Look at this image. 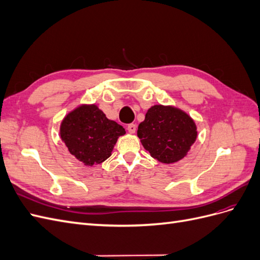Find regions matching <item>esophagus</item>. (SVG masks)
<instances>
[{
    "instance_id": "1",
    "label": "esophagus",
    "mask_w": 260,
    "mask_h": 260,
    "mask_svg": "<svg viewBox=\"0 0 260 260\" xmlns=\"http://www.w3.org/2000/svg\"><path fill=\"white\" fill-rule=\"evenodd\" d=\"M136 130H137V125H136L135 123H130V124H128V131H129L130 133H135V132H136Z\"/></svg>"
}]
</instances>
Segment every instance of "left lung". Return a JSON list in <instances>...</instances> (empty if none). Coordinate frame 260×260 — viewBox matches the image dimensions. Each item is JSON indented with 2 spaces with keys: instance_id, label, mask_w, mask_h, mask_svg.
<instances>
[{
  "instance_id": "8db88e82",
  "label": "left lung",
  "mask_w": 260,
  "mask_h": 260,
  "mask_svg": "<svg viewBox=\"0 0 260 260\" xmlns=\"http://www.w3.org/2000/svg\"><path fill=\"white\" fill-rule=\"evenodd\" d=\"M138 137L155 159L172 164L190 151L198 131L192 118L184 112L172 106L154 105L139 124Z\"/></svg>"
}]
</instances>
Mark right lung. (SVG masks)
Returning <instances> with one entry per match:
<instances>
[{
    "mask_svg": "<svg viewBox=\"0 0 260 260\" xmlns=\"http://www.w3.org/2000/svg\"><path fill=\"white\" fill-rule=\"evenodd\" d=\"M124 133L122 125L107 119L96 105L79 106L60 124V138L68 151L88 166L106 160Z\"/></svg>",
    "mask_w": 260,
    "mask_h": 260,
    "instance_id": "1",
    "label": "right lung"
}]
</instances>
